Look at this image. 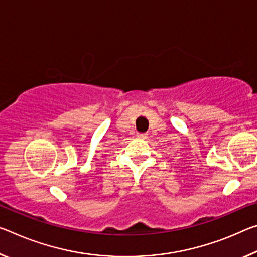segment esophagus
<instances>
[{"label": "esophagus", "instance_id": "obj_1", "mask_svg": "<svg viewBox=\"0 0 257 257\" xmlns=\"http://www.w3.org/2000/svg\"><path fill=\"white\" fill-rule=\"evenodd\" d=\"M146 136H148V134H143V133L137 134V137L138 138H146Z\"/></svg>", "mask_w": 257, "mask_h": 257}]
</instances>
